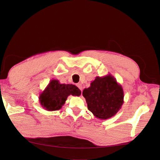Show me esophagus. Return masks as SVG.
I'll return each instance as SVG.
<instances>
[{"instance_id": "obj_1", "label": "esophagus", "mask_w": 160, "mask_h": 160, "mask_svg": "<svg viewBox=\"0 0 160 160\" xmlns=\"http://www.w3.org/2000/svg\"><path fill=\"white\" fill-rule=\"evenodd\" d=\"M77 86L78 87L79 89L81 91L83 90V86H82V85H81V83H77Z\"/></svg>"}]
</instances>
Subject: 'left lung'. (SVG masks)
Masks as SVG:
<instances>
[{"instance_id":"left-lung-1","label":"left lung","mask_w":160,"mask_h":160,"mask_svg":"<svg viewBox=\"0 0 160 160\" xmlns=\"http://www.w3.org/2000/svg\"><path fill=\"white\" fill-rule=\"evenodd\" d=\"M88 108L97 118L113 117L123 103V90L114 77L108 74L97 77L89 88L83 91Z\"/></svg>"}]
</instances>
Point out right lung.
<instances>
[{
    "instance_id": "1",
    "label": "right lung",
    "mask_w": 160,
    "mask_h": 160,
    "mask_svg": "<svg viewBox=\"0 0 160 160\" xmlns=\"http://www.w3.org/2000/svg\"><path fill=\"white\" fill-rule=\"evenodd\" d=\"M81 93L77 86L72 84H61L52 79L38 97L40 104L47 111H52L61 109L68 96H79Z\"/></svg>"
}]
</instances>
